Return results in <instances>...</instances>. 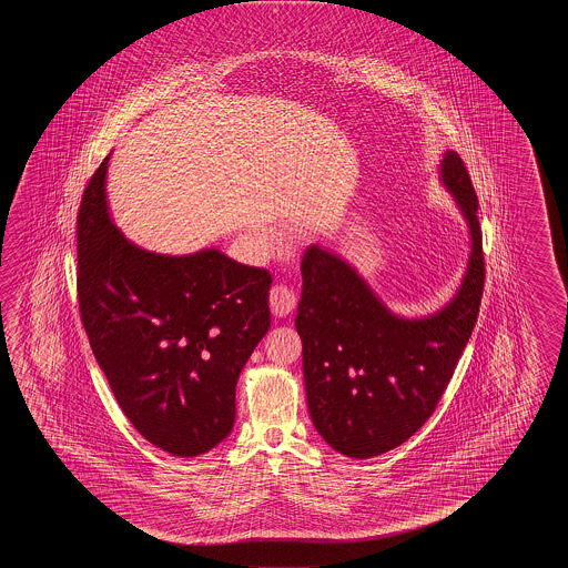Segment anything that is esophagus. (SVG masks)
Segmentation results:
<instances>
[{"instance_id":"obj_1","label":"esophagus","mask_w":568,"mask_h":568,"mask_svg":"<svg viewBox=\"0 0 568 568\" xmlns=\"http://www.w3.org/2000/svg\"><path fill=\"white\" fill-rule=\"evenodd\" d=\"M296 306V294L286 284H276L270 290V308L276 316H288Z\"/></svg>"}]
</instances>
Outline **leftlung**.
Listing matches in <instances>:
<instances>
[{
  "label": "left lung",
  "instance_id": "8db88e82",
  "mask_svg": "<svg viewBox=\"0 0 568 568\" xmlns=\"http://www.w3.org/2000/svg\"><path fill=\"white\" fill-rule=\"evenodd\" d=\"M440 181L471 233L457 294L438 313H392L341 255L311 245L302 257L296 331L314 428L345 457L369 459L406 443L443 398L481 304V227L471 176L447 150Z\"/></svg>",
  "mask_w": 568,
  "mask_h": 568
}]
</instances>
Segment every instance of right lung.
Masks as SVG:
<instances>
[{"label":"right lung","instance_id":"obj_1","mask_svg":"<svg viewBox=\"0 0 568 568\" xmlns=\"http://www.w3.org/2000/svg\"><path fill=\"white\" fill-rule=\"evenodd\" d=\"M109 156L77 217L81 321L135 430L174 457L217 447L235 423V386L270 328L264 267L219 250L145 252L109 217Z\"/></svg>","mask_w":568,"mask_h":568}]
</instances>
